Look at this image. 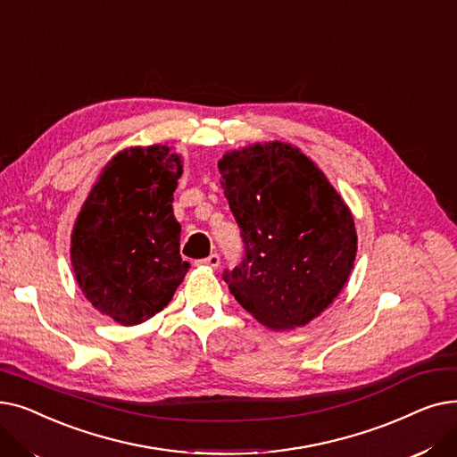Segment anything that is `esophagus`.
Masks as SVG:
<instances>
[{"label":"esophagus","mask_w":457,"mask_h":457,"mask_svg":"<svg viewBox=\"0 0 457 457\" xmlns=\"http://www.w3.org/2000/svg\"><path fill=\"white\" fill-rule=\"evenodd\" d=\"M197 266H203V268H208V270H217V266H220V256L210 254L208 258L199 260Z\"/></svg>","instance_id":"1"}]
</instances>
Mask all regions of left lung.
Listing matches in <instances>:
<instances>
[{"label": "left lung", "mask_w": 457, "mask_h": 457, "mask_svg": "<svg viewBox=\"0 0 457 457\" xmlns=\"http://www.w3.org/2000/svg\"><path fill=\"white\" fill-rule=\"evenodd\" d=\"M217 169L245 244L244 262L225 275L230 294L271 331L305 328L352 275L357 228L350 206L292 143L227 150Z\"/></svg>", "instance_id": "8db88e82"}]
</instances>
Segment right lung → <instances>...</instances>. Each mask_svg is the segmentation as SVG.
Here are the masks:
<instances>
[{"mask_svg":"<svg viewBox=\"0 0 457 457\" xmlns=\"http://www.w3.org/2000/svg\"><path fill=\"white\" fill-rule=\"evenodd\" d=\"M184 172L172 146H129L107 162L76 217L71 264L91 305L120 325L163 311L189 264L172 193Z\"/></svg>","mask_w":457,"mask_h":457,"instance_id":"add662e5","label":"right lung"}]
</instances>
